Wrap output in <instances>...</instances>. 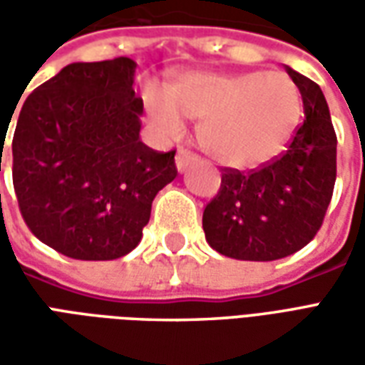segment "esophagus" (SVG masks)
Wrapping results in <instances>:
<instances>
[{
  "label": "esophagus",
  "instance_id": "obj_1",
  "mask_svg": "<svg viewBox=\"0 0 365 365\" xmlns=\"http://www.w3.org/2000/svg\"><path fill=\"white\" fill-rule=\"evenodd\" d=\"M195 160H197V156H193L191 152L178 150V154H175V168H178V172H180V174L185 172V170H187Z\"/></svg>",
  "mask_w": 365,
  "mask_h": 365
}]
</instances>
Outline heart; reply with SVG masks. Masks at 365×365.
<instances>
[{
  "instance_id": "1",
  "label": "heart",
  "mask_w": 365,
  "mask_h": 365,
  "mask_svg": "<svg viewBox=\"0 0 365 365\" xmlns=\"http://www.w3.org/2000/svg\"><path fill=\"white\" fill-rule=\"evenodd\" d=\"M144 105L154 127L170 138L183 133L182 114L201 120V148L237 170L279 156L303 113L299 88L283 72H187L168 93L146 88Z\"/></svg>"
}]
</instances>
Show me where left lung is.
<instances>
[{
	"label": "left lung",
	"instance_id": "1",
	"mask_svg": "<svg viewBox=\"0 0 365 365\" xmlns=\"http://www.w3.org/2000/svg\"><path fill=\"white\" fill-rule=\"evenodd\" d=\"M305 120L282 158L252 174L225 168L203 211L207 242L229 258L272 262L307 246L321 229L336 182V135L322 90L285 66Z\"/></svg>",
	"mask_w": 365,
	"mask_h": 365
}]
</instances>
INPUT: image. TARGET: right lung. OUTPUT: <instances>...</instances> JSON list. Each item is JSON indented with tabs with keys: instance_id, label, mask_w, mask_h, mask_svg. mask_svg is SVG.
Here are the masks:
<instances>
[{
	"instance_id": "add662e5",
	"label": "right lung",
	"mask_w": 365,
	"mask_h": 365,
	"mask_svg": "<svg viewBox=\"0 0 365 365\" xmlns=\"http://www.w3.org/2000/svg\"><path fill=\"white\" fill-rule=\"evenodd\" d=\"M135 70L127 56L74 62L21 107L11 144L21 215L68 258L115 260L136 248L156 193L178 175L174 150L140 140Z\"/></svg>"
}]
</instances>
